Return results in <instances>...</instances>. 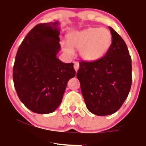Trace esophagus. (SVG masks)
I'll return each instance as SVG.
<instances>
[{"label":"esophagus","instance_id":"obj_1","mask_svg":"<svg viewBox=\"0 0 146 146\" xmlns=\"http://www.w3.org/2000/svg\"><path fill=\"white\" fill-rule=\"evenodd\" d=\"M79 67H80L79 63L78 62H74V69L76 72H77L78 70L79 69Z\"/></svg>","mask_w":146,"mask_h":146}]
</instances>
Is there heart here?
<instances>
[{
  "label": "heart",
  "mask_w": 146,
  "mask_h": 146,
  "mask_svg": "<svg viewBox=\"0 0 146 146\" xmlns=\"http://www.w3.org/2000/svg\"><path fill=\"white\" fill-rule=\"evenodd\" d=\"M69 44L64 43V48L69 54L73 48L80 50V57L85 61L95 62L101 59L111 47L112 36L106 28L88 27L74 31L68 35Z\"/></svg>",
  "instance_id": "heart-1"
}]
</instances>
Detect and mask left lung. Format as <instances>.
<instances>
[{
  "label": "left lung",
  "instance_id": "1",
  "mask_svg": "<svg viewBox=\"0 0 146 146\" xmlns=\"http://www.w3.org/2000/svg\"><path fill=\"white\" fill-rule=\"evenodd\" d=\"M112 43L104 57L81 61L77 78L88 110L98 116L112 114L127 98L131 86V58L120 35L109 27Z\"/></svg>",
  "mask_w": 146,
  "mask_h": 146
}]
</instances>
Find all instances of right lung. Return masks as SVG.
I'll list each match as a JSON object with an SVG mask.
<instances>
[{
    "label": "right lung",
    "mask_w": 146,
    "mask_h": 146,
    "mask_svg": "<svg viewBox=\"0 0 146 146\" xmlns=\"http://www.w3.org/2000/svg\"><path fill=\"white\" fill-rule=\"evenodd\" d=\"M59 23L35 26L19 46L13 78L19 98L37 114H49L60 105L68 82L76 76L73 64L56 57L61 45Z\"/></svg>",
    "instance_id": "right-lung-1"
}]
</instances>
